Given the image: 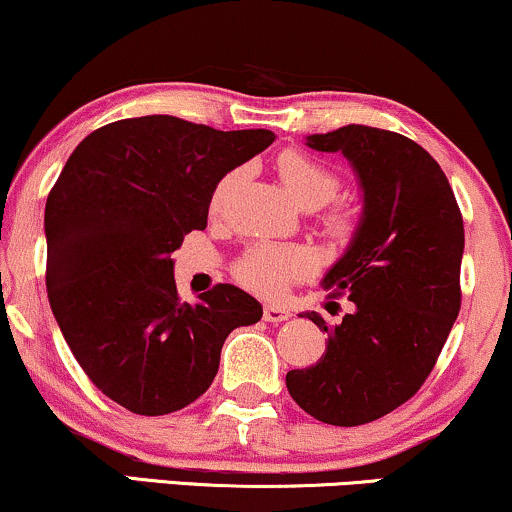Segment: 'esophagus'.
<instances>
[{"mask_svg": "<svg viewBox=\"0 0 512 512\" xmlns=\"http://www.w3.org/2000/svg\"><path fill=\"white\" fill-rule=\"evenodd\" d=\"M264 322H272V324H281L286 322V319H291V310H286V307H279V305H264Z\"/></svg>", "mask_w": 512, "mask_h": 512, "instance_id": "obj_1", "label": "esophagus"}]
</instances>
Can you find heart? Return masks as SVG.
<instances>
[{
	"instance_id": "heart-1",
	"label": "heart",
	"mask_w": 512,
	"mask_h": 512,
	"mask_svg": "<svg viewBox=\"0 0 512 512\" xmlns=\"http://www.w3.org/2000/svg\"><path fill=\"white\" fill-rule=\"evenodd\" d=\"M276 174L288 195L305 209H317L326 205L338 190V176L329 166L303 152L286 150L276 159ZM236 181V174L224 176L217 183L212 195V207L219 209L226 193ZM329 231L336 238H348L357 226V214L350 209H338L326 221ZM312 269V260L300 248H279V245H255L240 257L236 276L245 286L262 295H279L293 279H300Z\"/></svg>"
}]
</instances>
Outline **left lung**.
<instances>
[{
  "mask_svg": "<svg viewBox=\"0 0 512 512\" xmlns=\"http://www.w3.org/2000/svg\"><path fill=\"white\" fill-rule=\"evenodd\" d=\"M317 152H341L362 190L353 240L326 291L353 310L326 331L317 365L291 369L288 393L319 422L357 427L389 415L420 391L460 312L463 214L436 159L405 135L372 126L307 135Z\"/></svg>",
  "mask_w": 512,
  "mask_h": 512,
  "instance_id": "left-lung-1",
  "label": "left lung"
}]
</instances>
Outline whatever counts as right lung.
<instances>
[{
    "label": "right lung",
    "instance_id": "1",
    "mask_svg": "<svg viewBox=\"0 0 512 512\" xmlns=\"http://www.w3.org/2000/svg\"><path fill=\"white\" fill-rule=\"evenodd\" d=\"M274 138L166 114L114 121L73 150L49 190L54 319L92 384L135 415H169L200 398L226 336L260 322L262 305L231 283L183 303L171 252L205 229L221 178Z\"/></svg>",
    "mask_w": 512,
    "mask_h": 512
}]
</instances>
